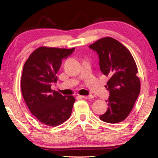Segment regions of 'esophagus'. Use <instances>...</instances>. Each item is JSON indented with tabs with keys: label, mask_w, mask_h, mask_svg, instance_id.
I'll return each mask as SVG.
<instances>
[{
	"label": "esophagus",
	"mask_w": 158,
	"mask_h": 158,
	"mask_svg": "<svg viewBox=\"0 0 158 158\" xmlns=\"http://www.w3.org/2000/svg\"><path fill=\"white\" fill-rule=\"evenodd\" d=\"M83 98L85 99V100H90V99H92L94 97H93V95H84V96H81Z\"/></svg>",
	"instance_id": "esophagus-1"
}]
</instances>
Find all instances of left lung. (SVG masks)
<instances>
[{
	"mask_svg": "<svg viewBox=\"0 0 158 158\" xmlns=\"http://www.w3.org/2000/svg\"><path fill=\"white\" fill-rule=\"evenodd\" d=\"M89 47L98 53L102 73L109 77L105 85L109 91V106L100 118L109 123H118L128 116L139 95L137 65L130 51L112 37L101 38Z\"/></svg>",
	"mask_w": 158,
	"mask_h": 158,
	"instance_id": "left-lung-1",
	"label": "left lung"
}]
</instances>
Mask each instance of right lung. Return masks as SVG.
Segmentation results:
<instances>
[{"label": "right lung", "mask_w": 158, "mask_h": 158, "mask_svg": "<svg viewBox=\"0 0 158 158\" xmlns=\"http://www.w3.org/2000/svg\"><path fill=\"white\" fill-rule=\"evenodd\" d=\"M75 49L40 47L31 53L23 65L21 80L23 98L29 110L42 123L58 126L70 116L75 98L51 89L56 83L62 60Z\"/></svg>", "instance_id": "right-lung-1"}]
</instances>
